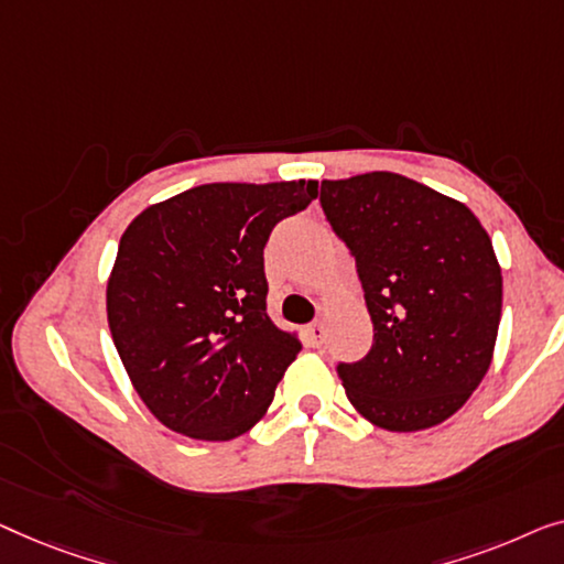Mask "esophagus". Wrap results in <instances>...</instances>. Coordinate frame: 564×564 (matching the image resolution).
<instances>
[{"label":"esophagus","mask_w":564,"mask_h":564,"mask_svg":"<svg viewBox=\"0 0 564 564\" xmlns=\"http://www.w3.org/2000/svg\"><path fill=\"white\" fill-rule=\"evenodd\" d=\"M306 335H308V339H312V345L319 347L324 343V335H327V329H324L322 322H314V324H308V327H306Z\"/></svg>","instance_id":"obj_1"}]
</instances>
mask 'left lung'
Returning a JSON list of instances; mask_svg holds the SVG:
<instances>
[{"mask_svg": "<svg viewBox=\"0 0 564 564\" xmlns=\"http://www.w3.org/2000/svg\"><path fill=\"white\" fill-rule=\"evenodd\" d=\"M322 209L355 256L372 347L339 362L370 424L419 432L449 419L486 378L501 322L494 242L463 202L399 173L322 181Z\"/></svg>", "mask_w": 564, "mask_h": 564, "instance_id": "8db88e82", "label": "left lung"}]
</instances>
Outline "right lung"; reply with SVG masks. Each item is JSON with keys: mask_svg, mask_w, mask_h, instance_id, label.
<instances>
[{"mask_svg": "<svg viewBox=\"0 0 564 564\" xmlns=\"http://www.w3.org/2000/svg\"><path fill=\"white\" fill-rule=\"evenodd\" d=\"M316 194V181L204 184L124 229L107 281L109 332L134 391L169 430L227 442L271 406L301 343L268 316L263 248Z\"/></svg>", "mask_w": 564, "mask_h": 564, "instance_id": "right-lung-1", "label": "right lung"}]
</instances>
